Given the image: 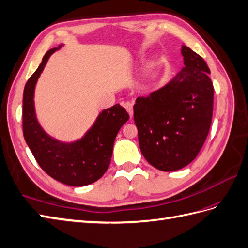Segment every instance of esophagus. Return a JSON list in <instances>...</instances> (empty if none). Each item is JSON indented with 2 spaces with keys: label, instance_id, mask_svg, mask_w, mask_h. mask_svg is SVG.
<instances>
[{
  "label": "esophagus",
  "instance_id": "34e87169",
  "mask_svg": "<svg viewBox=\"0 0 248 248\" xmlns=\"http://www.w3.org/2000/svg\"><path fill=\"white\" fill-rule=\"evenodd\" d=\"M123 106L125 107V109L127 110V112L129 113L130 118H132V114H134V107H132V104L130 103V102H125V103H123Z\"/></svg>",
  "mask_w": 248,
  "mask_h": 248
}]
</instances>
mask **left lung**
<instances>
[{
    "label": "left lung",
    "mask_w": 248,
    "mask_h": 248,
    "mask_svg": "<svg viewBox=\"0 0 248 248\" xmlns=\"http://www.w3.org/2000/svg\"><path fill=\"white\" fill-rule=\"evenodd\" d=\"M184 66L165 86L139 96L134 119L139 144L156 170L174 171L196 159L213 118L214 85L206 62L182 46Z\"/></svg>",
    "instance_id": "1"
}]
</instances>
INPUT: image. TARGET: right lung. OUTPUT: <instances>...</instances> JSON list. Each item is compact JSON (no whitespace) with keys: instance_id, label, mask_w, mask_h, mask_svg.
<instances>
[{"instance_id":"add662e5","label":"right lung","mask_w":248,"mask_h":248,"mask_svg":"<svg viewBox=\"0 0 248 248\" xmlns=\"http://www.w3.org/2000/svg\"><path fill=\"white\" fill-rule=\"evenodd\" d=\"M63 46L48 50L29 78L23 93V134L33 156L48 176L69 186H85L98 181L109 167L114 139L129 114L116 104L99 113L81 139L62 142L46 134L37 119L34 88L51 54Z\"/></svg>"}]
</instances>
